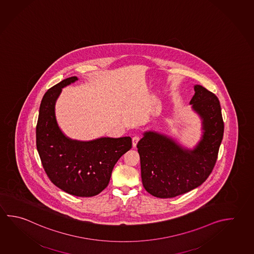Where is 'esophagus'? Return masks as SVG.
Instances as JSON below:
<instances>
[{"label":"esophagus","mask_w":254,"mask_h":254,"mask_svg":"<svg viewBox=\"0 0 254 254\" xmlns=\"http://www.w3.org/2000/svg\"><path fill=\"white\" fill-rule=\"evenodd\" d=\"M139 140H140V137L138 136V135H135V136H133L132 138V142H133V147L136 146V144H137V142H139Z\"/></svg>","instance_id":"obj_1"}]
</instances>
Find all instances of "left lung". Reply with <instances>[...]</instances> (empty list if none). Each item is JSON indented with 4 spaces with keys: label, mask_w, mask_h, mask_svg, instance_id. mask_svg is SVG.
Returning a JSON list of instances; mask_svg holds the SVG:
<instances>
[{
    "label": "left lung",
    "mask_w": 254,
    "mask_h": 254,
    "mask_svg": "<svg viewBox=\"0 0 254 254\" xmlns=\"http://www.w3.org/2000/svg\"><path fill=\"white\" fill-rule=\"evenodd\" d=\"M190 101L200 117L202 134L193 149L156 131H145L138 142L142 186L151 195L173 198L200 187L208 178L218 158L224 133L218 97L200 85L193 86Z\"/></svg>",
    "instance_id": "8db88e82"
}]
</instances>
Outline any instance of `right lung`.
<instances>
[{"label":"right lung","instance_id":"add662e5","mask_svg":"<svg viewBox=\"0 0 254 254\" xmlns=\"http://www.w3.org/2000/svg\"><path fill=\"white\" fill-rule=\"evenodd\" d=\"M78 80L71 76L45 93L36 125V148L45 172L56 187L72 195H97L107 187L112 169L132 148L129 136L78 141L60 128L55 104L63 87Z\"/></svg>","mask_w":254,"mask_h":254}]
</instances>
